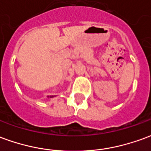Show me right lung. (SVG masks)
I'll use <instances>...</instances> for the list:
<instances>
[{
	"instance_id": "obj_1",
	"label": "right lung",
	"mask_w": 151,
	"mask_h": 151,
	"mask_svg": "<svg viewBox=\"0 0 151 151\" xmlns=\"http://www.w3.org/2000/svg\"><path fill=\"white\" fill-rule=\"evenodd\" d=\"M51 97H53V96H51Z\"/></svg>"
}]
</instances>
